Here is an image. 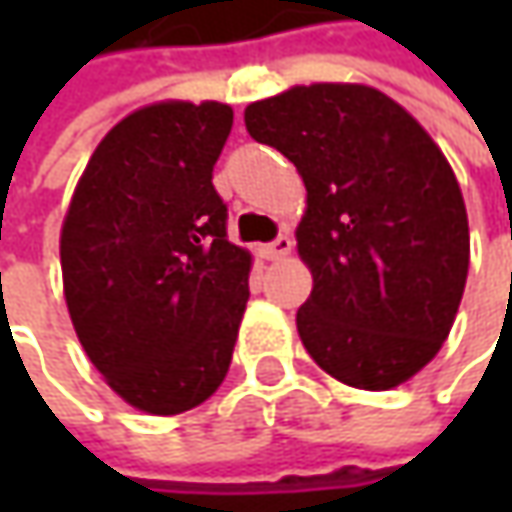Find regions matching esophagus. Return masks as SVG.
I'll return each instance as SVG.
<instances>
[{
    "label": "esophagus",
    "instance_id": "obj_1",
    "mask_svg": "<svg viewBox=\"0 0 512 512\" xmlns=\"http://www.w3.org/2000/svg\"><path fill=\"white\" fill-rule=\"evenodd\" d=\"M290 250H293V239H290V236H279L276 242L259 247L262 259H267V262H279V259H285Z\"/></svg>",
    "mask_w": 512,
    "mask_h": 512
}]
</instances>
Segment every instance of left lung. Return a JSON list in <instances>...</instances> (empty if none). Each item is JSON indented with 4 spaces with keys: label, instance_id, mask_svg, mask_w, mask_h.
Instances as JSON below:
<instances>
[{
    "label": "left lung",
    "instance_id": "1",
    "mask_svg": "<svg viewBox=\"0 0 512 512\" xmlns=\"http://www.w3.org/2000/svg\"><path fill=\"white\" fill-rule=\"evenodd\" d=\"M247 133L296 165V227L313 290L296 313L310 359L359 390H393L442 350L462 305L470 227L430 133L387 93L316 82L245 108Z\"/></svg>",
    "mask_w": 512,
    "mask_h": 512
}]
</instances>
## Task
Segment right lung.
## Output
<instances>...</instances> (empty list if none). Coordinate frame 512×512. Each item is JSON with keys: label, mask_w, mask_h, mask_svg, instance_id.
Returning a JSON list of instances; mask_svg holds the SVG:
<instances>
[{"label": "right lung", "mask_w": 512, "mask_h": 512, "mask_svg": "<svg viewBox=\"0 0 512 512\" xmlns=\"http://www.w3.org/2000/svg\"><path fill=\"white\" fill-rule=\"evenodd\" d=\"M233 128L225 102L165 99L105 133L59 236L70 322L130 407L176 416L225 382L253 256L227 242L213 165Z\"/></svg>", "instance_id": "right-lung-1"}]
</instances>
